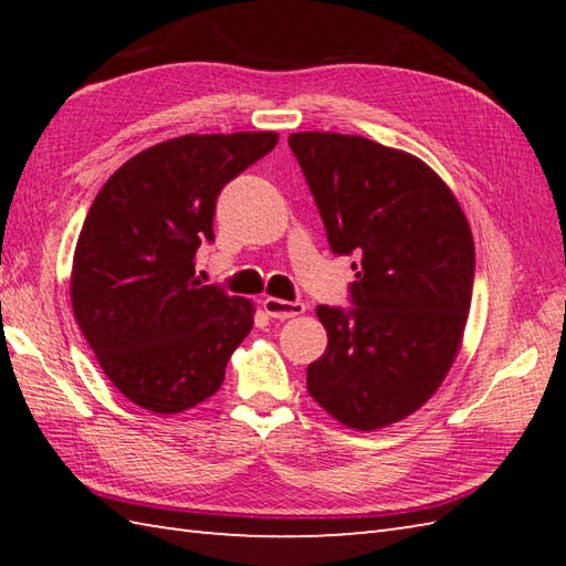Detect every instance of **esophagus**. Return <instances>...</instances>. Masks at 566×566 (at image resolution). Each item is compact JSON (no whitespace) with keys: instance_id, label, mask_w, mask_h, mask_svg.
<instances>
[{"instance_id":"obj_1","label":"esophagus","mask_w":566,"mask_h":566,"mask_svg":"<svg viewBox=\"0 0 566 566\" xmlns=\"http://www.w3.org/2000/svg\"><path fill=\"white\" fill-rule=\"evenodd\" d=\"M262 308L264 314H268L270 318H294V316H302L306 306L302 302H284V298H276V296H268L262 302Z\"/></svg>"}]
</instances>
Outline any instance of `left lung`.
Here are the masks:
<instances>
[{"mask_svg":"<svg viewBox=\"0 0 566 566\" xmlns=\"http://www.w3.org/2000/svg\"><path fill=\"white\" fill-rule=\"evenodd\" d=\"M335 255H355L350 308L318 306L328 347L306 389L347 428L411 416L448 375L472 304L474 240L448 185L363 136L292 134Z\"/></svg>","mask_w":566,"mask_h":566,"instance_id":"obj_1","label":"left lung"}]
</instances>
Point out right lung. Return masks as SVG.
Listing matches in <instances>:
<instances>
[{
  "label": "right lung",
  "mask_w": 566,
  "mask_h": 566,
  "mask_svg": "<svg viewBox=\"0 0 566 566\" xmlns=\"http://www.w3.org/2000/svg\"><path fill=\"white\" fill-rule=\"evenodd\" d=\"M272 130L182 136L134 155L94 197L70 298L104 375L153 413H182L223 384L250 302L195 276L221 189L264 158Z\"/></svg>",
  "instance_id": "1"
}]
</instances>
